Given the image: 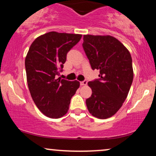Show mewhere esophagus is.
Listing matches in <instances>:
<instances>
[{"label":"esophagus","mask_w":156,"mask_h":156,"mask_svg":"<svg viewBox=\"0 0 156 156\" xmlns=\"http://www.w3.org/2000/svg\"><path fill=\"white\" fill-rule=\"evenodd\" d=\"M80 85H81V86L87 85V80H83V81H80Z\"/></svg>","instance_id":"1"}]
</instances>
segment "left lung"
Instances as JSON below:
<instances>
[{"mask_svg": "<svg viewBox=\"0 0 156 156\" xmlns=\"http://www.w3.org/2000/svg\"><path fill=\"white\" fill-rule=\"evenodd\" d=\"M83 48L92 69H99V78L89 81L92 95L86 101L92 116L112 117L126 99L133 79L130 52L112 36L84 35Z\"/></svg>", "mask_w": 156, "mask_h": 156, "instance_id": "left-lung-1", "label": "left lung"}]
</instances>
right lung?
Listing matches in <instances>:
<instances>
[{
    "mask_svg": "<svg viewBox=\"0 0 156 156\" xmlns=\"http://www.w3.org/2000/svg\"><path fill=\"white\" fill-rule=\"evenodd\" d=\"M81 34L51 31L32 42L25 60L27 83L32 99L42 114L57 119L67 114L70 100L79 88L78 80L57 78L67 53Z\"/></svg>",
    "mask_w": 156,
    "mask_h": 156,
    "instance_id": "right-lung-1",
    "label": "right lung"
}]
</instances>
